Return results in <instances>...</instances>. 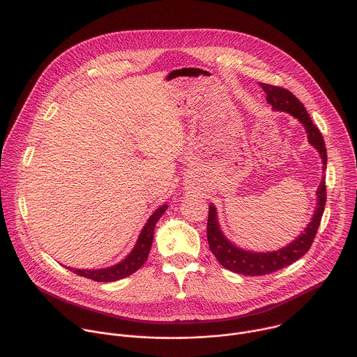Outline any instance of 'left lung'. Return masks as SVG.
<instances>
[{
  "mask_svg": "<svg viewBox=\"0 0 357 357\" xmlns=\"http://www.w3.org/2000/svg\"><path fill=\"white\" fill-rule=\"evenodd\" d=\"M263 90L267 94V102L271 104L274 111L288 112L295 116L306 129L309 143L320 153L323 160V168H327V149L324 139L319 130V128L313 123L309 112L306 111L305 105L287 89L277 87L267 83H260ZM327 202V190H326V176H323L320 186L317 188V206L312 221L307 224L306 229L289 245L284 246L282 249L273 250V252H253L238 248L234 245L221 231L217 208L214 204L208 207V221H207V239L208 246L213 255L217 257L220 264L234 273L257 277L271 274L278 271L287 266H291L301 257H303L317 234V229L321 222V217L324 213V206Z\"/></svg>",
  "mask_w": 357,
  "mask_h": 357,
  "instance_id": "8db88e82",
  "label": "left lung"
}]
</instances>
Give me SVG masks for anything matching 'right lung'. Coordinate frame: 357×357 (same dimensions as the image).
Masks as SVG:
<instances>
[{"instance_id": "obj_1", "label": "right lung", "mask_w": 357, "mask_h": 357, "mask_svg": "<svg viewBox=\"0 0 357 357\" xmlns=\"http://www.w3.org/2000/svg\"><path fill=\"white\" fill-rule=\"evenodd\" d=\"M167 208H168V206L162 204L150 215V218L144 224L132 252L122 261L116 263L115 266H111L107 268H100V270H77V268H70V267H66V268L80 277H84V278H89V280L97 281V282H112L116 280H122L128 275H132L135 271H137L146 263L150 249H151L155 224L162 217V214L165 213Z\"/></svg>"}]
</instances>
